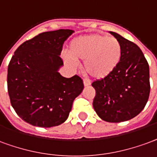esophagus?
<instances>
[{
	"instance_id": "1",
	"label": "esophagus",
	"mask_w": 157,
	"mask_h": 157,
	"mask_svg": "<svg viewBox=\"0 0 157 157\" xmlns=\"http://www.w3.org/2000/svg\"><path fill=\"white\" fill-rule=\"evenodd\" d=\"M83 83H84L85 86H90V80H88L86 78L83 79Z\"/></svg>"
}]
</instances>
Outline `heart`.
I'll return each mask as SVG.
<instances>
[{"label": "heart", "instance_id": "1", "mask_svg": "<svg viewBox=\"0 0 157 157\" xmlns=\"http://www.w3.org/2000/svg\"><path fill=\"white\" fill-rule=\"evenodd\" d=\"M66 61L74 65L75 61H84L85 72L95 79H103L119 65L122 48L114 37L91 34L74 38L68 46Z\"/></svg>", "mask_w": 157, "mask_h": 157}]
</instances>
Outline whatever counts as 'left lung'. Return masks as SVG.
<instances>
[{"label":"left lung","instance_id":"obj_1","mask_svg":"<svg viewBox=\"0 0 157 157\" xmlns=\"http://www.w3.org/2000/svg\"><path fill=\"white\" fill-rule=\"evenodd\" d=\"M110 33L121 43L122 56L110 75L91 84L96 90L93 107L103 121L121 122L136 117L147 104L149 65L137 45L116 32Z\"/></svg>","mask_w":157,"mask_h":157}]
</instances>
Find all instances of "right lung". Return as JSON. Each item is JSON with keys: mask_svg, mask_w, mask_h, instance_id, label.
Returning a JSON list of instances; mask_svg holds the SVG:
<instances>
[{"mask_svg": "<svg viewBox=\"0 0 157 157\" xmlns=\"http://www.w3.org/2000/svg\"><path fill=\"white\" fill-rule=\"evenodd\" d=\"M72 30L46 31L22 43L7 70L10 104L25 122L40 127L65 122L75 97L84 88L78 75L66 78L58 72L65 40Z\"/></svg>", "mask_w": 157, "mask_h": 157, "instance_id": "1", "label": "right lung"}]
</instances>
